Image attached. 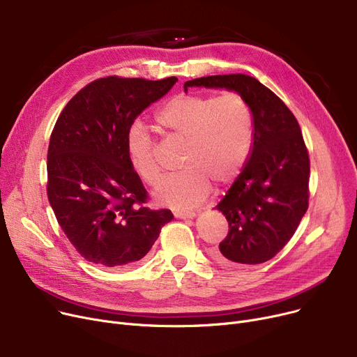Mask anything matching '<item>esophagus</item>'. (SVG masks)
<instances>
[{"instance_id":"obj_1","label":"esophagus","mask_w":357,"mask_h":357,"mask_svg":"<svg viewBox=\"0 0 357 357\" xmlns=\"http://www.w3.org/2000/svg\"><path fill=\"white\" fill-rule=\"evenodd\" d=\"M174 215L176 218H182V220H186V218H194L197 214L194 211H176L174 213Z\"/></svg>"}]
</instances>
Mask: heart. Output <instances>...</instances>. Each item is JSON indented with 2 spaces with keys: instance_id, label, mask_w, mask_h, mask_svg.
<instances>
[{
  "instance_id": "obj_1",
  "label": "heart",
  "mask_w": 357,
  "mask_h": 357,
  "mask_svg": "<svg viewBox=\"0 0 357 357\" xmlns=\"http://www.w3.org/2000/svg\"><path fill=\"white\" fill-rule=\"evenodd\" d=\"M156 121L167 136L183 140L182 171L163 179L155 191L156 199L167 207H195L207 198L210 181H233L249 158L253 114L237 92L220 97L181 93L162 107ZM127 150L135 171L146 183L155 185L162 176L156 140L135 126L128 131Z\"/></svg>"
}]
</instances>
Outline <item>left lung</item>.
Segmentation results:
<instances>
[{
    "mask_svg": "<svg viewBox=\"0 0 357 357\" xmlns=\"http://www.w3.org/2000/svg\"><path fill=\"white\" fill-rule=\"evenodd\" d=\"M191 86L226 88L248 101L253 114L249 159L217 210L229 233L214 250L226 265H257L272 259L291 240L307 213L310 158L301 128L276 93L243 73L186 81Z\"/></svg>",
    "mask_w": 357,
    "mask_h": 357,
    "instance_id": "1",
    "label": "left lung"
}]
</instances>
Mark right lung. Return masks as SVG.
I'll return each instance as SVG.
<instances>
[{
	"mask_svg": "<svg viewBox=\"0 0 357 357\" xmlns=\"http://www.w3.org/2000/svg\"><path fill=\"white\" fill-rule=\"evenodd\" d=\"M176 81L96 79L72 97L53 127L47 198L73 248L98 266L133 265L174 218L144 205L147 191L130 162L127 136L140 112Z\"/></svg>",
	"mask_w": 357,
	"mask_h": 357,
	"instance_id": "add662e5",
	"label": "right lung"
}]
</instances>
